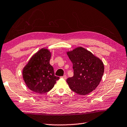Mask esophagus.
<instances>
[{
	"label": "esophagus",
	"instance_id": "34e87169",
	"mask_svg": "<svg viewBox=\"0 0 127 127\" xmlns=\"http://www.w3.org/2000/svg\"><path fill=\"white\" fill-rule=\"evenodd\" d=\"M61 78H63V79H66V78H67V76H66V75H64V76H63V77H61Z\"/></svg>",
	"mask_w": 127,
	"mask_h": 127
}]
</instances>
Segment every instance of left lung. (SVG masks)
I'll list each match as a JSON object with an SVG mask.
<instances>
[{"instance_id": "8db88e82", "label": "left lung", "mask_w": 127, "mask_h": 127, "mask_svg": "<svg viewBox=\"0 0 127 127\" xmlns=\"http://www.w3.org/2000/svg\"><path fill=\"white\" fill-rule=\"evenodd\" d=\"M66 53L73 64L74 69L73 76L67 78V83L77 94H88L100 84L104 72L103 62L82 46Z\"/></svg>"}]
</instances>
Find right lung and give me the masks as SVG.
Listing matches in <instances>:
<instances>
[{"instance_id": "add662e5", "label": "right lung", "mask_w": 127, "mask_h": 127, "mask_svg": "<svg viewBox=\"0 0 127 127\" xmlns=\"http://www.w3.org/2000/svg\"><path fill=\"white\" fill-rule=\"evenodd\" d=\"M51 53L43 48L35 53L22 69L25 83L31 90L43 94L53 88L59 77L55 76L53 67L50 65Z\"/></svg>"}]
</instances>
